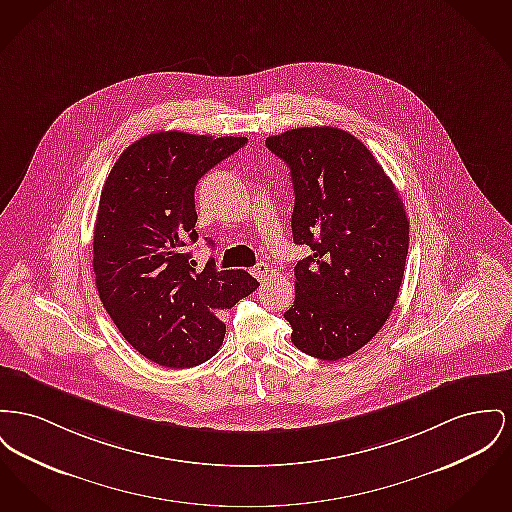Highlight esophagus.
I'll return each instance as SVG.
<instances>
[{"label": "esophagus", "mask_w": 512, "mask_h": 512, "mask_svg": "<svg viewBox=\"0 0 512 512\" xmlns=\"http://www.w3.org/2000/svg\"><path fill=\"white\" fill-rule=\"evenodd\" d=\"M269 265L267 263H259L255 269H253V274L257 276V280L259 282H265L267 278H269Z\"/></svg>", "instance_id": "esophagus-1"}]
</instances>
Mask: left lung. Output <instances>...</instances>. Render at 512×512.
Returning a JSON list of instances; mask_svg holds the SVG:
<instances>
[{
	"mask_svg": "<svg viewBox=\"0 0 512 512\" xmlns=\"http://www.w3.org/2000/svg\"><path fill=\"white\" fill-rule=\"evenodd\" d=\"M294 183L296 300L284 313L303 354L336 361L363 348L391 315L404 278L410 222L369 149L338 127L271 135Z\"/></svg>",
	"mask_w": 512,
	"mask_h": 512,
	"instance_id": "8db88e82",
	"label": "left lung"
}]
</instances>
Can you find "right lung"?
<instances>
[{"label":"right lung","mask_w":512,"mask_h":512,"mask_svg":"<svg viewBox=\"0 0 512 512\" xmlns=\"http://www.w3.org/2000/svg\"><path fill=\"white\" fill-rule=\"evenodd\" d=\"M245 137L151 133L121 152L102 187L92 269L104 309L147 360L193 367L218 352L220 311L257 290L245 271L201 272L187 247L197 241L195 187Z\"/></svg>","instance_id":"obj_1"}]
</instances>
